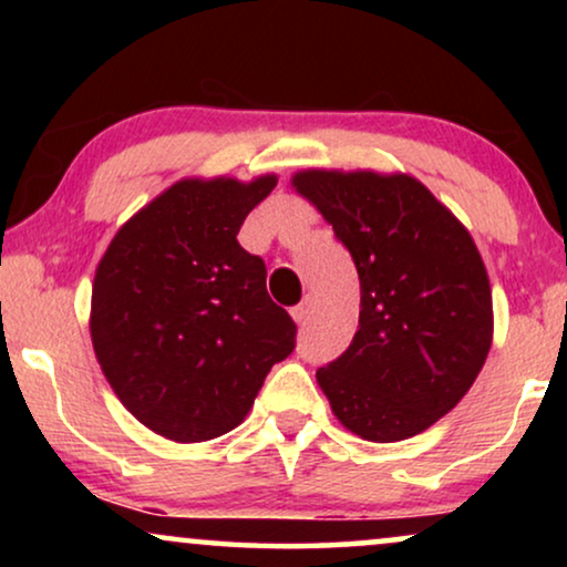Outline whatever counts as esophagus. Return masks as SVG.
<instances>
[{"label": "esophagus", "instance_id": "34e87169", "mask_svg": "<svg viewBox=\"0 0 567 567\" xmlns=\"http://www.w3.org/2000/svg\"><path fill=\"white\" fill-rule=\"evenodd\" d=\"M309 312H312V301L305 299V301H301V305H297V307L291 309V317H293V320H297V322L301 324V322H307Z\"/></svg>", "mask_w": 567, "mask_h": 567}]
</instances>
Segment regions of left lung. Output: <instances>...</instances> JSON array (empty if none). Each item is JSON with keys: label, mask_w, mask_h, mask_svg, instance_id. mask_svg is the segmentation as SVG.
<instances>
[{"label": "left lung", "mask_w": 567, "mask_h": 567, "mask_svg": "<svg viewBox=\"0 0 567 567\" xmlns=\"http://www.w3.org/2000/svg\"><path fill=\"white\" fill-rule=\"evenodd\" d=\"M293 185L332 224L361 281L359 330L317 382L355 436H415L467 394L491 351L483 258L410 175L307 169Z\"/></svg>", "instance_id": "1"}]
</instances>
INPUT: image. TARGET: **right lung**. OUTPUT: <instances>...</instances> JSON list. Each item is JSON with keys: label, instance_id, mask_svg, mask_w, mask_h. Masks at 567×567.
<instances>
[{"label": "right lung", "instance_id": "add662e5", "mask_svg": "<svg viewBox=\"0 0 567 567\" xmlns=\"http://www.w3.org/2000/svg\"><path fill=\"white\" fill-rule=\"evenodd\" d=\"M276 177L181 181L121 227L92 286L97 361L126 410L193 444L237 429L297 324L237 243Z\"/></svg>", "mask_w": 567, "mask_h": 567}]
</instances>
